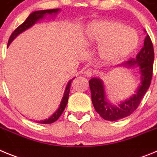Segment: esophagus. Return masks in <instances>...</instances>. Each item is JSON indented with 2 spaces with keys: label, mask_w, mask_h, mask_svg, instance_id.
Masks as SVG:
<instances>
[{
  "label": "esophagus",
  "mask_w": 157,
  "mask_h": 157,
  "mask_svg": "<svg viewBox=\"0 0 157 157\" xmlns=\"http://www.w3.org/2000/svg\"><path fill=\"white\" fill-rule=\"evenodd\" d=\"M84 75H85L86 76H87V77H91V76L94 75V71L91 68L86 69V70L84 71Z\"/></svg>",
  "instance_id": "obj_1"
}]
</instances>
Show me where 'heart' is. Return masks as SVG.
<instances>
[{"label": "heart", "mask_w": 157, "mask_h": 157, "mask_svg": "<svg viewBox=\"0 0 157 157\" xmlns=\"http://www.w3.org/2000/svg\"><path fill=\"white\" fill-rule=\"evenodd\" d=\"M87 35L92 41L103 42L100 47V55L110 62L126 57L138 43L134 30L115 21L93 22L89 25Z\"/></svg>", "instance_id": "obj_1"}]
</instances>
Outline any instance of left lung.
I'll return each instance as SVG.
<instances>
[{
  "label": "left lung",
  "instance_id": "left-lung-1",
  "mask_svg": "<svg viewBox=\"0 0 157 157\" xmlns=\"http://www.w3.org/2000/svg\"><path fill=\"white\" fill-rule=\"evenodd\" d=\"M153 45L150 37L147 34L144 41V46L138 52L136 58H131L130 60L122 64L127 68L132 67H138L141 74V84L137 89L135 94L128 100L123 101L118 106L112 105L107 101L102 80L93 78L89 81L94 109L104 120L116 121L130 116L137 109L141 99L150 86L153 70Z\"/></svg>",
  "mask_w": 157,
  "mask_h": 157
}]
</instances>
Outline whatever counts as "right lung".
<instances>
[{
  "instance_id": "right-lung-1",
  "label": "right lung",
  "mask_w": 157,
  "mask_h": 157,
  "mask_svg": "<svg viewBox=\"0 0 157 157\" xmlns=\"http://www.w3.org/2000/svg\"><path fill=\"white\" fill-rule=\"evenodd\" d=\"M59 11V8H54V9H48V10H41V11H36V12H32L30 16L27 17V19L22 23L21 25H19V27L12 32V34H11L10 37H9V40H8V46H9V45L11 44L12 41H13L16 37H17L19 34H21L22 32H23L24 30H27L28 28H30V27H32L34 23L37 21H38L39 19H42L45 15H52V14H56ZM72 78L71 80L68 82L67 85L66 89H65L64 94H63V97L62 98V101L60 102V105H59V109H57L55 113L52 115L51 117H49L48 119L45 120H41V121H38L37 123H44V124H46V123H52L53 122L56 121V120L59 119V117L61 116V114L63 113V110H64L65 107H66L67 104V101H68V97H69V93H70V88H71V84L72 80L74 79Z\"/></svg>"
}]
</instances>
